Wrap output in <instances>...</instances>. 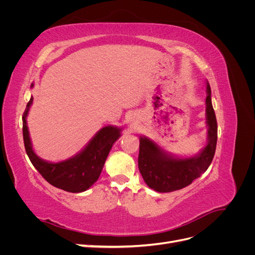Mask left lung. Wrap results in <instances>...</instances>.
I'll return each mask as SVG.
<instances>
[{"label": "left lung", "instance_id": "1", "mask_svg": "<svg viewBox=\"0 0 255 255\" xmlns=\"http://www.w3.org/2000/svg\"><path fill=\"white\" fill-rule=\"evenodd\" d=\"M207 144L198 155L179 158L166 153L149 138L140 137L138 168L145 184L158 192H170L188 186L210 167L217 144V120L212 105L211 87L206 85Z\"/></svg>", "mask_w": 255, "mask_h": 255}]
</instances>
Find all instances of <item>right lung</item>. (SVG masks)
Segmentation results:
<instances>
[{
	"instance_id": "right-lung-1",
	"label": "right lung",
	"mask_w": 255,
	"mask_h": 255,
	"mask_svg": "<svg viewBox=\"0 0 255 255\" xmlns=\"http://www.w3.org/2000/svg\"><path fill=\"white\" fill-rule=\"evenodd\" d=\"M33 86L34 84H32ZM32 103L33 97L28 101L22 117L23 140L29 160L43 179L53 186L69 192L87 190L101 174L113 144L121 135V128L112 126L105 127L100 129L89 143L75 156L59 163H49L36 155L30 142L26 116Z\"/></svg>"
}]
</instances>
